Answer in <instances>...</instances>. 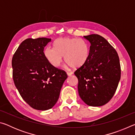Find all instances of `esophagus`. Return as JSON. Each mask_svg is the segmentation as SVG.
Returning a JSON list of instances; mask_svg holds the SVG:
<instances>
[{
	"instance_id": "obj_1",
	"label": "esophagus",
	"mask_w": 135,
	"mask_h": 135,
	"mask_svg": "<svg viewBox=\"0 0 135 135\" xmlns=\"http://www.w3.org/2000/svg\"><path fill=\"white\" fill-rule=\"evenodd\" d=\"M67 74L68 75V76H70L73 74V73L72 72H67Z\"/></svg>"
}]
</instances>
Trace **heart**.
Segmentation results:
<instances>
[{
	"instance_id": "1",
	"label": "heart",
	"mask_w": 135,
	"mask_h": 135,
	"mask_svg": "<svg viewBox=\"0 0 135 135\" xmlns=\"http://www.w3.org/2000/svg\"><path fill=\"white\" fill-rule=\"evenodd\" d=\"M54 47H46L44 56L54 67L60 66L64 56L68 67L76 68L85 65L89 58V45L81 38L69 37L59 38L54 42Z\"/></svg>"
}]
</instances>
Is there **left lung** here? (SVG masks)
I'll return each mask as SVG.
<instances>
[{
	"mask_svg": "<svg viewBox=\"0 0 135 135\" xmlns=\"http://www.w3.org/2000/svg\"><path fill=\"white\" fill-rule=\"evenodd\" d=\"M90 43V56L74 74L78 79V92L84 103L102 106L115 93L121 77L119 57L108 41L98 35L83 36Z\"/></svg>",
	"mask_w": 135,
	"mask_h": 135,
	"instance_id": "left-lung-1",
	"label": "left lung"
}]
</instances>
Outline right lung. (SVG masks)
<instances>
[{
  "label": "right lung",
  "mask_w": 135,
  "mask_h": 135,
  "mask_svg": "<svg viewBox=\"0 0 135 135\" xmlns=\"http://www.w3.org/2000/svg\"><path fill=\"white\" fill-rule=\"evenodd\" d=\"M51 38H27L13 55V79L25 101L33 108L47 110L58 101L67 74L52 66L44 56V48Z\"/></svg>",
  "instance_id": "obj_1"
}]
</instances>
